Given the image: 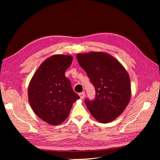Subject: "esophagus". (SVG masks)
Here are the masks:
<instances>
[{
	"label": "esophagus",
	"mask_w": 160,
	"mask_h": 160,
	"mask_svg": "<svg viewBox=\"0 0 160 160\" xmlns=\"http://www.w3.org/2000/svg\"><path fill=\"white\" fill-rule=\"evenodd\" d=\"M79 96H80V99L82 100L83 98H84V97H85V92H82V93H79Z\"/></svg>",
	"instance_id": "obj_1"
}]
</instances>
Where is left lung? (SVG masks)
Masks as SVG:
<instances>
[{
	"instance_id": "8db88e82",
	"label": "left lung",
	"mask_w": 160,
	"mask_h": 160,
	"mask_svg": "<svg viewBox=\"0 0 160 160\" xmlns=\"http://www.w3.org/2000/svg\"><path fill=\"white\" fill-rule=\"evenodd\" d=\"M77 58L96 90L95 100H85L89 111L101 123L114 121L124 111L131 98L128 73L116 58L106 52L79 53Z\"/></svg>"
}]
</instances>
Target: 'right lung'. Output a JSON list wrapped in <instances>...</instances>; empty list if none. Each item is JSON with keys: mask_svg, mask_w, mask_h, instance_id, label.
<instances>
[{"mask_svg": "<svg viewBox=\"0 0 160 160\" xmlns=\"http://www.w3.org/2000/svg\"><path fill=\"white\" fill-rule=\"evenodd\" d=\"M73 58L54 54L42 63L28 85V97L36 115L51 125H58L68 117L73 103L80 98L65 76Z\"/></svg>", "mask_w": 160, "mask_h": 160, "instance_id": "right-lung-1", "label": "right lung"}]
</instances>
